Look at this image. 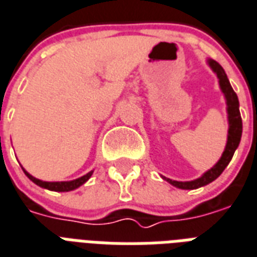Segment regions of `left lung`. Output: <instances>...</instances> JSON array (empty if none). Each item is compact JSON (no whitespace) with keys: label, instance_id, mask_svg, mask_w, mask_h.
<instances>
[{"label":"left lung","instance_id":"8db88e82","mask_svg":"<svg viewBox=\"0 0 257 257\" xmlns=\"http://www.w3.org/2000/svg\"><path fill=\"white\" fill-rule=\"evenodd\" d=\"M209 64H210V67L214 70V72L217 74V76H218V79H220L221 90H222V93L225 94L226 103H228V115H229L228 143H226L224 154H222V156H221V159L218 160V163L215 164L213 168H210L209 171L205 172V174H203L201 178H198V179H195V181H191V182H178V181H171V179L164 178L166 181L170 182L172 186H175V187H178V189H183V190L198 189V187L209 185L210 182L217 179V178L222 174L225 167L228 166L229 162L232 160L233 154H234V151H236V148H237L238 144H240V140H241L242 121H241V115H240V109H238L237 94L233 91L232 86H230V83H229L228 76H226V74H225L224 68L221 67V64L217 63L215 60H209Z\"/></svg>","mask_w":257,"mask_h":257}]
</instances>
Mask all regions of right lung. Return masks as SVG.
<instances>
[{
    "label": "right lung",
    "mask_w": 257,
    "mask_h": 257,
    "mask_svg": "<svg viewBox=\"0 0 257 257\" xmlns=\"http://www.w3.org/2000/svg\"><path fill=\"white\" fill-rule=\"evenodd\" d=\"M24 172H25V175L28 176L33 183H36L37 186L44 187V189L52 190V191H71V190L76 189V187H79V186L83 185V183L89 179L90 176H91V174H93V172H89V174H86V175L81 176V178H78V179L71 182H43L36 179V178H33L32 175H29L28 172L25 171V170Z\"/></svg>",
    "instance_id": "1"
}]
</instances>
